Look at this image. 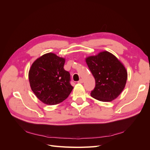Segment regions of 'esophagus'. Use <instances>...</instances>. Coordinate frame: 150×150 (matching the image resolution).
Masks as SVG:
<instances>
[{
    "instance_id": "34e87169",
    "label": "esophagus",
    "mask_w": 150,
    "mask_h": 150,
    "mask_svg": "<svg viewBox=\"0 0 150 150\" xmlns=\"http://www.w3.org/2000/svg\"><path fill=\"white\" fill-rule=\"evenodd\" d=\"M78 83H80V84H82L83 83V79H80L79 81H78Z\"/></svg>"
}]
</instances>
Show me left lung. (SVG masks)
I'll return each mask as SVG.
<instances>
[{
  "label": "left lung",
  "mask_w": 150,
  "mask_h": 150,
  "mask_svg": "<svg viewBox=\"0 0 150 150\" xmlns=\"http://www.w3.org/2000/svg\"><path fill=\"white\" fill-rule=\"evenodd\" d=\"M86 62L96 81L91 96L103 102L115 99L124 89L128 78L123 64L108 51L88 57Z\"/></svg>",
  "instance_id": "obj_1"
}]
</instances>
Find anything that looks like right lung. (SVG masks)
Returning <instances> with one entry per match:
<instances>
[{"label": "right lung", "mask_w": 150, "mask_h": 150, "mask_svg": "<svg viewBox=\"0 0 150 150\" xmlns=\"http://www.w3.org/2000/svg\"><path fill=\"white\" fill-rule=\"evenodd\" d=\"M65 59L49 52L37 59L29 72L31 89L47 105H55L69 96L73 87L69 72L64 69Z\"/></svg>", "instance_id": "obj_1"}]
</instances>
